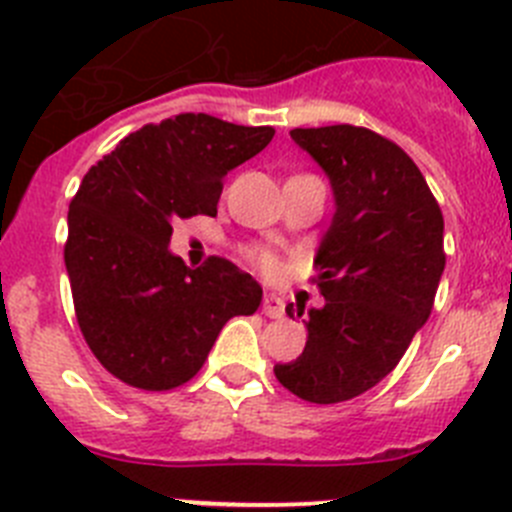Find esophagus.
Listing matches in <instances>:
<instances>
[{
  "instance_id": "34e87169",
  "label": "esophagus",
  "mask_w": 512,
  "mask_h": 512,
  "mask_svg": "<svg viewBox=\"0 0 512 512\" xmlns=\"http://www.w3.org/2000/svg\"><path fill=\"white\" fill-rule=\"evenodd\" d=\"M262 313H265V316H270V319H283L285 303L280 301L278 296H273V293H270V296L262 298Z\"/></svg>"
}]
</instances>
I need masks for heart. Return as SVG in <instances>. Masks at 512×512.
<instances>
[{
  "mask_svg": "<svg viewBox=\"0 0 512 512\" xmlns=\"http://www.w3.org/2000/svg\"><path fill=\"white\" fill-rule=\"evenodd\" d=\"M245 257L247 262H252V265L260 270V273L265 275L278 273V257H275L273 250H267V247H247Z\"/></svg>",
  "mask_w": 512,
  "mask_h": 512,
  "instance_id": "b5f03b06",
  "label": "heart"
}]
</instances>
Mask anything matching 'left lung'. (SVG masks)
I'll use <instances>...</instances> for the list:
<instances>
[{
    "label": "left lung",
    "instance_id": "1",
    "mask_svg": "<svg viewBox=\"0 0 512 512\" xmlns=\"http://www.w3.org/2000/svg\"><path fill=\"white\" fill-rule=\"evenodd\" d=\"M290 137L329 176L336 211L313 260L324 306L308 311L303 354L275 365V377L308 403H342L393 372L431 316L446 265L444 216L418 165L388 137L354 124Z\"/></svg>",
    "mask_w": 512,
    "mask_h": 512
}]
</instances>
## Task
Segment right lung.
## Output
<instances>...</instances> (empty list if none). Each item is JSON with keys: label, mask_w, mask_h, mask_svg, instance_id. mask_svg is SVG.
<instances>
[{"label": "right lung", "mask_w": 512, "mask_h": 512, "mask_svg": "<svg viewBox=\"0 0 512 512\" xmlns=\"http://www.w3.org/2000/svg\"><path fill=\"white\" fill-rule=\"evenodd\" d=\"M211 114L145 124L104 155L68 209L66 270L86 344L114 377L173 390L204 367L232 316H250L262 288L224 257L191 270L168 250L173 222L216 214L224 176L273 140Z\"/></svg>", "instance_id": "1"}]
</instances>
